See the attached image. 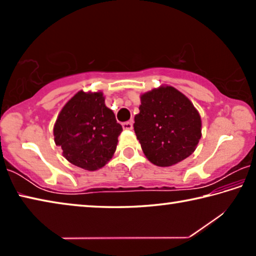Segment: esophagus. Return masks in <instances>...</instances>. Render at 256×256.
<instances>
[{
  "label": "esophagus",
  "mask_w": 256,
  "mask_h": 256,
  "mask_svg": "<svg viewBox=\"0 0 256 256\" xmlns=\"http://www.w3.org/2000/svg\"><path fill=\"white\" fill-rule=\"evenodd\" d=\"M122 126H123V128L124 130H132L133 128V122L132 120H130V122H125V123H123L122 124Z\"/></svg>",
  "instance_id": "1"
}]
</instances>
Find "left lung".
Listing matches in <instances>:
<instances>
[{"mask_svg":"<svg viewBox=\"0 0 256 256\" xmlns=\"http://www.w3.org/2000/svg\"><path fill=\"white\" fill-rule=\"evenodd\" d=\"M138 110L134 132L154 164L172 166L194 152L201 138L200 114L174 86H160L144 94Z\"/></svg>","mask_w":256,"mask_h":256,"instance_id":"1","label":"left lung"}]
</instances>
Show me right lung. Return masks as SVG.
I'll return each mask as SVG.
<instances>
[{
	"label": "right lung",
	"instance_id": "1",
	"mask_svg": "<svg viewBox=\"0 0 256 256\" xmlns=\"http://www.w3.org/2000/svg\"><path fill=\"white\" fill-rule=\"evenodd\" d=\"M122 131L102 92H79L58 114L54 140L71 164L97 170L112 157Z\"/></svg>",
	"mask_w": 256,
	"mask_h": 256
}]
</instances>
